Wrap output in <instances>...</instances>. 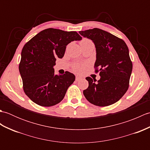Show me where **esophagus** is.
I'll use <instances>...</instances> for the list:
<instances>
[{"instance_id": "esophagus-1", "label": "esophagus", "mask_w": 150, "mask_h": 150, "mask_svg": "<svg viewBox=\"0 0 150 150\" xmlns=\"http://www.w3.org/2000/svg\"><path fill=\"white\" fill-rule=\"evenodd\" d=\"M82 78L81 77H79V76H76V77H75V80L77 81H79V80H81Z\"/></svg>"}]
</instances>
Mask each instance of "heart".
I'll list each match as a JSON object with an SVG mask.
<instances>
[{
  "label": "heart",
  "instance_id": "heart-1",
  "mask_svg": "<svg viewBox=\"0 0 150 150\" xmlns=\"http://www.w3.org/2000/svg\"><path fill=\"white\" fill-rule=\"evenodd\" d=\"M91 42V41L88 39H82L81 41L80 42L81 45L84 44H87V43H90ZM84 69V65L80 63H76L74 64L73 65V70L76 73H81L82 71H83Z\"/></svg>",
  "mask_w": 150,
  "mask_h": 150
}]
</instances>
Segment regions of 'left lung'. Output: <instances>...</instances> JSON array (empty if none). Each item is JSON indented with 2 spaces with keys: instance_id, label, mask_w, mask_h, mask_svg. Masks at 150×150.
<instances>
[{
  "instance_id": "obj_1",
  "label": "left lung",
  "mask_w": 150,
  "mask_h": 150,
  "mask_svg": "<svg viewBox=\"0 0 150 150\" xmlns=\"http://www.w3.org/2000/svg\"><path fill=\"white\" fill-rule=\"evenodd\" d=\"M94 42L96 47L95 72L100 80L88 77V88L83 91L86 98L95 106H108L119 100L129 88L133 64L125 42L106 31L93 28L79 31Z\"/></svg>"
}]
</instances>
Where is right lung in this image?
I'll use <instances>...</instances> for the list:
<instances>
[{
    "label": "right lung",
    "mask_w": 150,
    "mask_h": 150,
    "mask_svg": "<svg viewBox=\"0 0 150 150\" xmlns=\"http://www.w3.org/2000/svg\"><path fill=\"white\" fill-rule=\"evenodd\" d=\"M81 39L76 31L48 28L25 44L18 69L24 93L33 103L50 107L63 99L75 77L69 71L55 75L53 66L57 58L64 55L69 43Z\"/></svg>",
    "instance_id": "1"
}]
</instances>
